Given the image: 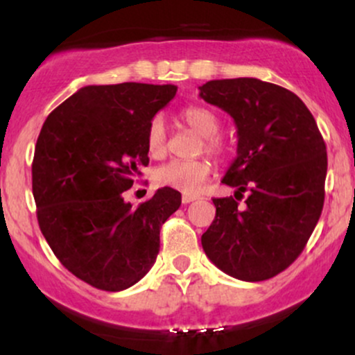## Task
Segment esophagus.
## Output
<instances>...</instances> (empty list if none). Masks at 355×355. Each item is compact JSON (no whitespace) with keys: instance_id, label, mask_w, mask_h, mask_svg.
Masks as SVG:
<instances>
[{"instance_id":"obj_1","label":"esophagus","mask_w":355,"mask_h":355,"mask_svg":"<svg viewBox=\"0 0 355 355\" xmlns=\"http://www.w3.org/2000/svg\"><path fill=\"white\" fill-rule=\"evenodd\" d=\"M197 198H198L197 195H187V193H183V195H182V203H185V205H187V203L197 200Z\"/></svg>"}]
</instances>
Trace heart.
<instances>
[{"instance_id": "obj_1", "label": "heart", "mask_w": 355, "mask_h": 355, "mask_svg": "<svg viewBox=\"0 0 355 355\" xmlns=\"http://www.w3.org/2000/svg\"><path fill=\"white\" fill-rule=\"evenodd\" d=\"M182 120L203 137L200 150L220 157L223 153V141L217 137L220 132L218 116L205 107H189L182 112ZM146 150L152 158H162L166 153V128L160 116H155L146 130ZM211 172V165L207 158L200 160H172L158 166L153 178L160 187L173 189L182 193H197L207 182Z\"/></svg>"}]
</instances>
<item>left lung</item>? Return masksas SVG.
<instances>
[{
    "mask_svg": "<svg viewBox=\"0 0 355 355\" xmlns=\"http://www.w3.org/2000/svg\"><path fill=\"white\" fill-rule=\"evenodd\" d=\"M200 98L234 118L239 138L237 158L222 180L237 189L235 198H214L217 211L202 247L235 279H272L302 254L319 222L325 141L304 101L279 85L211 80L200 87Z\"/></svg>",
    "mask_w": 355,
    "mask_h": 355,
    "instance_id": "obj_1",
    "label": "left lung"
}]
</instances>
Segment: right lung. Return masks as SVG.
<instances>
[{"label":"right lung","mask_w":355,"mask_h":355,"mask_svg":"<svg viewBox=\"0 0 355 355\" xmlns=\"http://www.w3.org/2000/svg\"><path fill=\"white\" fill-rule=\"evenodd\" d=\"M175 85H89L44 120L31 165L40 229L73 275L107 292L152 268L160 229L182 195L158 189L132 207L123 193L148 165L146 130Z\"/></svg>","instance_id":"1"}]
</instances>
